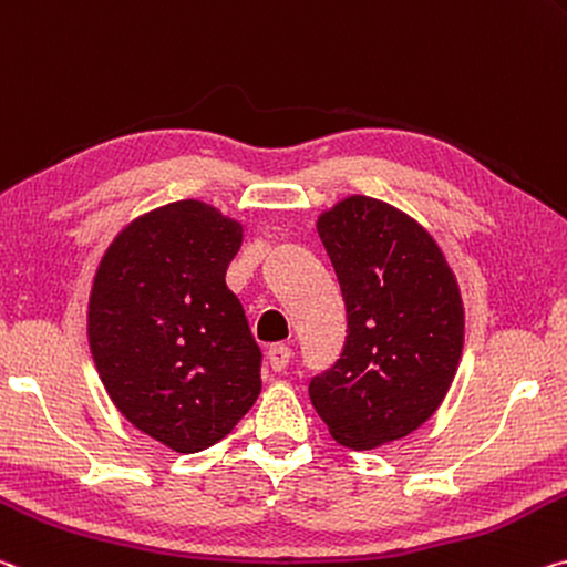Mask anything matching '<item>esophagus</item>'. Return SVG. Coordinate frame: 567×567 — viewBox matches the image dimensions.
I'll return each instance as SVG.
<instances>
[{
  "instance_id": "34e87169",
  "label": "esophagus",
  "mask_w": 567,
  "mask_h": 567,
  "mask_svg": "<svg viewBox=\"0 0 567 567\" xmlns=\"http://www.w3.org/2000/svg\"><path fill=\"white\" fill-rule=\"evenodd\" d=\"M290 358H292V348L285 343H275L267 350V361L272 365V371H285L287 363H290Z\"/></svg>"
}]
</instances>
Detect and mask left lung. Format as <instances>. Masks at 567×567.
<instances>
[{
    "label": "left lung",
    "mask_w": 567,
    "mask_h": 567,
    "mask_svg": "<svg viewBox=\"0 0 567 567\" xmlns=\"http://www.w3.org/2000/svg\"><path fill=\"white\" fill-rule=\"evenodd\" d=\"M346 300L338 363L310 401L338 444L371 452L434 416L464 348V302L436 239L389 202L353 194L316 221Z\"/></svg>",
    "instance_id": "8db88e82"
}]
</instances>
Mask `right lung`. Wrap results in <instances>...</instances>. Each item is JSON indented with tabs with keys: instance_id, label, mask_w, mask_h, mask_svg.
I'll list each match as a JSON object with an SVG mask.
<instances>
[{
	"instance_id": "1",
	"label": "right lung",
	"mask_w": 567,
	"mask_h": 567,
	"mask_svg": "<svg viewBox=\"0 0 567 567\" xmlns=\"http://www.w3.org/2000/svg\"><path fill=\"white\" fill-rule=\"evenodd\" d=\"M241 221L199 199L151 209L95 269L87 343L107 396L178 454L217 444L262 391V353L227 287Z\"/></svg>"
}]
</instances>
